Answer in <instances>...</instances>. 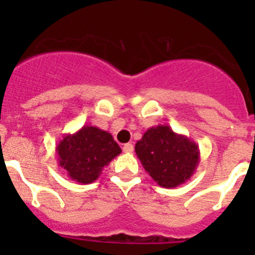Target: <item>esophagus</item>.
<instances>
[{
  "label": "esophagus",
  "instance_id": "obj_1",
  "mask_svg": "<svg viewBox=\"0 0 255 255\" xmlns=\"http://www.w3.org/2000/svg\"><path fill=\"white\" fill-rule=\"evenodd\" d=\"M123 150H124V152H125V153H132V150H134V145H132L131 143L124 144Z\"/></svg>",
  "mask_w": 255,
  "mask_h": 255
}]
</instances>
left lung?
<instances>
[{"label":"left lung","instance_id":"8db88e82","mask_svg":"<svg viewBox=\"0 0 255 255\" xmlns=\"http://www.w3.org/2000/svg\"><path fill=\"white\" fill-rule=\"evenodd\" d=\"M135 153L159 186L176 188L188 181L199 164V147L168 125L153 126L135 144Z\"/></svg>","mask_w":255,"mask_h":255}]
</instances>
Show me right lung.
I'll use <instances>...</instances> for the list:
<instances>
[{
	"label": "right lung",
	"mask_w": 255,
	"mask_h": 255,
	"mask_svg": "<svg viewBox=\"0 0 255 255\" xmlns=\"http://www.w3.org/2000/svg\"><path fill=\"white\" fill-rule=\"evenodd\" d=\"M58 163L67 176L80 184H91L103 168L121 153L112 135L97 126L84 125L74 134H66L56 147Z\"/></svg>",
	"instance_id": "add662e5"
}]
</instances>
